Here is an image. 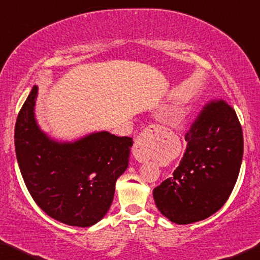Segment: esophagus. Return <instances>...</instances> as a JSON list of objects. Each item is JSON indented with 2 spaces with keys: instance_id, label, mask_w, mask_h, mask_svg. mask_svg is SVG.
Returning <instances> with one entry per match:
<instances>
[{
  "instance_id": "obj_1",
  "label": "esophagus",
  "mask_w": 260,
  "mask_h": 260,
  "mask_svg": "<svg viewBox=\"0 0 260 260\" xmlns=\"http://www.w3.org/2000/svg\"><path fill=\"white\" fill-rule=\"evenodd\" d=\"M146 142L143 137H138L137 141H135V145L133 147V155L135 160L139 162H145L147 158H148V153L146 150Z\"/></svg>"
}]
</instances>
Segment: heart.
I'll return each mask as SVG.
<instances>
[{
	"mask_svg": "<svg viewBox=\"0 0 260 260\" xmlns=\"http://www.w3.org/2000/svg\"><path fill=\"white\" fill-rule=\"evenodd\" d=\"M173 119H174V123H179L182 121V119H183V113L182 112H175L173 115Z\"/></svg>",
	"mask_w": 260,
	"mask_h": 260,
	"instance_id": "heart-1",
	"label": "heart"
}]
</instances>
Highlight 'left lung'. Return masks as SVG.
<instances>
[{
	"label": "left lung",
	"mask_w": 260,
	"mask_h": 260,
	"mask_svg": "<svg viewBox=\"0 0 260 260\" xmlns=\"http://www.w3.org/2000/svg\"><path fill=\"white\" fill-rule=\"evenodd\" d=\"M187 148L173 176L153 190L161 214L176 224L210 217L229 199L243 158V131L234 108L211 100L185 134Z\"/></svg>",
	"instance_id": "obj_1"
}]
</instances>
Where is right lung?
<instances>
[{"instance_id":"1","label":"right lung","mask_w":260,"mask_h":260,"mask_svg":"<svg viewBox=\"0 0 260 260\" xmlns=\"http://www.w3.org/2000/svg\"><path fill=\"white\" fill-rule=\"evenodd\" d=\"M37 90L32 87L15 125V152L22 177L46 215L71 226H91L111 207L115 182L128 167L133 140L108 132L75 142L51 140L35 119Z\"/></svg>"}]
</instances>
